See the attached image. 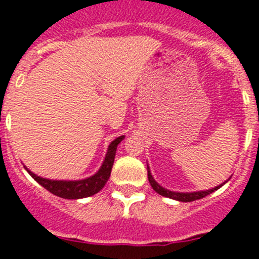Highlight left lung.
I'll return each instance as SVG.
<instances>
[{
    "instance_id": "obj_1",
    "label": "left lung",
    "mask_w": 259,
    "mask_h": 259,
    "mask_svg": "<svg viewBox=\"0 0 259 259\" xmlns=\"http://www.w3.org/2000/svg\"><path fill=\"white\" fill-rule=\"evenodd\" d=\"M148 180H149V184L152 185L154 192H157L158 194L163 195V197H167L171 198V199H175V200H180V202H193V200H197V199H202V198L207 197L208 194L213 193L214 190L220 189L222 185H219V187L213 188V189H209V190H204V192H194V193H176V192H170V190L165 189L162 188L161 185H158L154 181L153 176L151 175V171H149L148 167ZM225 184V183H224Z\"/></svg>"
}]
</instances>
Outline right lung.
<instances>
[{
	"mask_svg": "<svg viewBox=\"0 0 259 259\" xmlns=\"http://www.w3.org/2000/svg\"><path fill=\"white\" fill-rule=\"evenodd\" d=\"M124 139V137L116 138L115 141L110 144L108 147L107 154L103 161V165L98 170V172L94 174L93 176L84 180L78 181H62V180H50V179H43L40 176H37L31 171L26 168L31 178L34 179L37 183H39L43 188L48 190L52 194L57 195V197L65 198V199H79V198H87L94 195L96 193L100 192L105 184L107 183L108 178L111 175V170H112L113 159H115L116 148L117 144Z\"/></svg>",
	"mask_w": 259,
	"mask_h": 259,
	"instance_id": "right-lung-1",
	"label": "right lung"
}]
</instances>
